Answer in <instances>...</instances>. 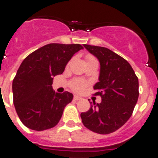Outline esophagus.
I'll return each instance as SVG.
<instances>
[{"label": "esophagus", "instance_id": "1", "mask_svg": "<svg viewBox=\"0 0 158 158\" xmlns=\"http://www.w3.org/2000/svg\"><path fill=\"white\" fill-rule=\"evenodd\" d=\"M81 96H77V95H75L74 96H73V100H77H77H81Z\"/></svg>", "mask_w": 158, "mask_h": 158}]
</instances>
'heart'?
I'll use <instances>...</instances> for the list:
<instances>
[{
	"label": "heart",
	"instance_id": "heart-1",
	"mask_svg": "<svg viewBox=\"0 0 158 158\" xmlns=\"http://www.w3.org/2000/svg\"><path fill=\"white\" fill-rule=\"evenodd\" d=\"M92 59H95L93 56L91 55H88L87 56V62L89 61V60ZM71 87L72 89L76 92H81L82 91L85 87V82L81 80H75L73 82L72 85H71Z\"/></svg>",
	"mask_w": 158,
	"mask_h": 158
}]
</instances>
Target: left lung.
Wrapping results in <instances>:
<instances>
[{"instance_id": "left-lung-1", "label": "left lung", "mask_w": 158, "mask_h": 158, "mask_svg": "<svg viewBox=\"0 0 158 158\" xmlns=\"http://www.w3.org/2000/svg\"><path fill=\"white\" fill-rule=\"evenodd\" d=\"M85 48L99 60V82L95 95L101 103L89 102L91 107L82 112L84 126L100 135H107L123 126L133 113L139 98V79L127 60L109 49L84 44Z\"/></svg>"}]
</instances>
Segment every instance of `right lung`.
<instances>
[{
  "instance_id": "right-lung-1",
  "label": "right lung",
  "mask_w": 158,
  "mask_h": 158,
  "mask_svg": "<svg viewBox=\"0 0 158 158\" xmlns=\"http://www.w3.org/2000/svg\"><path fill=\"white\" fill-rule=\"evenodd\" d=\"M81 49L80 44L50 43L24 58L12 81L13 104L24 126L41 131L58 123L73 95L55 93L53 77L62 74L73 54Z\"/></svg>"
}]
</instances>
